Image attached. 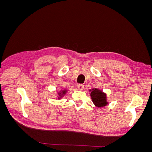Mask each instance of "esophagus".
Returning a JSON list of instances; mask_svg holds the SVG:
<instances>
[{
    "mask_svg": "<svg viewBox=\"0 0 152 152\" xmlns=\"http://www.w3.org/2000/svg\"><path fill=\"white\" fill-rule=\"evenodd\" d=\"M77 87H78V89H79V90L82 91V90L84 89V86L83 84H79V85L77 86Z\"/></svg>",
    "mask_w": 152,
    "mask_h": 152,
    "instance_id": "1",
    "label": "esophagus"
}]
</instances>
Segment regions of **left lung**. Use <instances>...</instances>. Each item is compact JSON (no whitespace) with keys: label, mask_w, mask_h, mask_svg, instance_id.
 Listing matches in <instances>:
<instances>
[{"label":"left lung","mask_w":152,"mask_h":152,"mask_svg":"<svg viewBox=\"0 0 152 152\" xmlns=\"http://www.w3.org/2000/svg\"><path fill=\"white\" fill-rule=\"evenodd\" d=\"M91 91V97L93 103L96 107L98 108L105 107L107 105L108 102L107 100V94L103 91L98 89H93L89 90Z\"/></svg>","instance_id":"left-lung-1"}]
</instances>
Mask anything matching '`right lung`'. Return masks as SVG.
I'll list each match as a JSON object with an SVG mask.
<instances>
[{
	"mask_svg": "<svg viewBox=\"0 0 152 152\" xmlns=\"http://www.w3.org/2000/svg\"><path fill=\"white\" fill-rule=\"evenodd\" d=\"M66 89H64V90H63V91H59V93H58V99H61L63 96H64V95H65V94L66 93Z\"/></svg>",
	"mask_w": 152,
	"mask_h": 152,
	"instance_id": "right-lung-1",
	"label": "right lung"
}]
</instances>
